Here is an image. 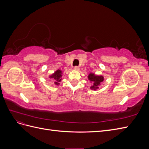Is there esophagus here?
Listing matches in <instances>:
<instances>
[{
	"label": "esophagus",
	"instance_id": "1",
	"mask_svg": "<svg viewBox=\"0 0 149 149\" xmlns=\"http://www.w3.org/2000/svg\"><path fill=\"white\" fill-rule=\"evenodd\" d=\"M74 69L75 70H79V66H75L74 67Z\"/></svg>",
	"mask_w": 149,
	"mask_h": 149
}]
</instances>
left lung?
<instances>
[{
  "mask_svg": "<svg viewBox=\"0 0 149 149\" xmlns=\"http://www.w3.org/2000/svg\"><path fill=\"white\" fill-rule=\"evenodd\" d=\"M88 79L92 82V86L91 88L96 90L99 88V85L103 82L104 77L102 76H96L93 73H90L88 76Z\"/></svg>",
  "mask_w": 149,
  "mask_h": 149,
  "instance_id": "1",
  "label": "left lung"
}]
</instances>
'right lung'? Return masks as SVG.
I'll list each match as a JSON object with an SVG mask.
<instances>
[{"mask_svg":"<svg viewBox=\"0 0 149 149\" xmlns=\"http://www.w3.org/2000/svg\"><path fill=\"white\" fill-rule=\"evenodd\" d=\"M61 70H58L56 71L55 72V73H53L52 76H49V78H52L54 81H55V84L56 85H58L60 83L59 82L61 81Z\"/></svg>","mask_w":149,"mask_h":149,"instance_id":"right-lung-1","label":"right lung"}]
</instances>
